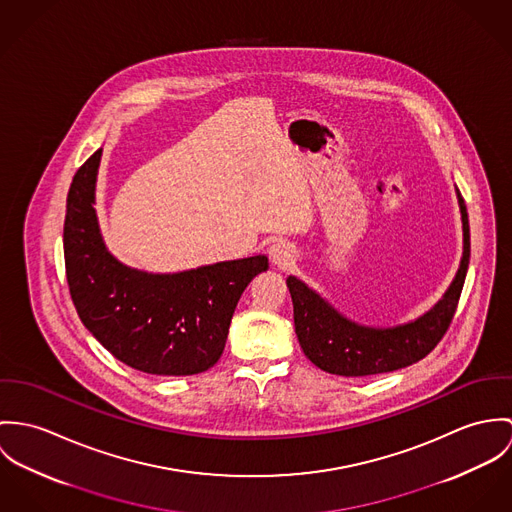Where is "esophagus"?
<instances>
[{
	"label": "esophagus",
	"instance_id": "1",
	"mask_svg": "<svg viewBox=\"0 0 512 512\" xmlns=\"http://www.w3.org/2000/svg\"><path fill=\"white\" fill-rule=\"evenodd\" d=\"M269 259H271V263H273L275 267L286 269V267L294 261V249H292L290 243L279 239V241L271 243V247H269Z\"/></svg>",
	"mask_w": 512,
	"mask_h": 512
}]
</instances>
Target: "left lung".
<instances>
[{
    "label": "left lung",
    "instance_id": "8db88e82",
    "mask_svg": "<svg viewBox=\"0 0 512 512\" xmlns=\"http://www.w3.org/2000/svg\"><path fill=\"white\" fill-rule=\"evenodd\" d=\"M461 214L463 251L454 281L424 314L397 326H365L330 304L322 294L294 275L286 286L294 306V328L304 355L322 371L343 377H365L408 367L426 357L446 334L465 283L471 243L469 218L455 186Z\"/></svg>",
    "mask_w": 512,
    "mask_h": 512
}]
</instances>
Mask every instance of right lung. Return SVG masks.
<instances>
[{"label": "right lung", "mask_w": 512, "mask_h": 512, "mask_svg": "<svg viewBox=\"0 0 512 512\" xmlns=\"http://www.w3.org/2000/svg\"><path fill=\"white\" fill-rule=\"evenodd\" d=\"M98 149L74 174L64 218L70 296L88 332L115 359L149 375H196L226 347L235 306L267 255L178 273H149L114 257L96 212Z\"/></svg>", "instance_id": "obj_1"}]
</instances>
